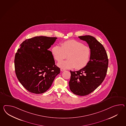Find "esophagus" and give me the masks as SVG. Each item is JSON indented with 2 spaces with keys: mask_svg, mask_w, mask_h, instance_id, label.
Segmentation results:
<instances>
[{
  "mask_svg": "<svg viewBox=\"0 0 126 126\" xmlns=\"http://www.w3.org/2000/svg\"><path fill=\"white\" fill-rule=\"evenodd\" d=\"M61 71H65V70L64 69H63V68H61Z\"/></svg>",
  "mask_w": 126,
  "mask_h": 126,
  "instance_id": "34e87169",
  "label": "esophagus"
}]
</instances>
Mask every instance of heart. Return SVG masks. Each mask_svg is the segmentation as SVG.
<instances>
[{"label":"heart","instance_id":"obj_1","mask_svg":"<svg viewBox=\"0 0 126 126\" xmlns=\"http://www.w3.org/2000/svg\"><path fill=\"white\" fill-rule=\"evenodd\" d=\"M91 49L83 43L74 40H66L61 44V46L55 45L51 49V53L55 60L61 61L67 55L68 60L60 62L59 67L63 69L80 70L85 67L89 62Z\"/></svg>","mask_w":126,"mask_h":126}]
</instances>
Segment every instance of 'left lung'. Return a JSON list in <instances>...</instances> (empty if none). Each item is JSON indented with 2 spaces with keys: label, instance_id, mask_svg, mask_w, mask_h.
Wrapping results in <instances>:
<instances>
[{
  "label": "left lung",
  "instance_id": "1",
  "mask_svg": "<svg viewBox=\"0 0 126 126\" xmlns=\"http://www.w3.org/2000/svg\"><path fill=\"white\" fill-rule=\"evenodd\" d=\"M86 41L91 49L88 64L79 71L71 72L70 89L77 95L84 96L93 92L104 80L108 71V59L101 43L91 35L79 36Z\"/></svg>",
  "mask_w": 126,
  "mask_h": 126
}]
</instances>
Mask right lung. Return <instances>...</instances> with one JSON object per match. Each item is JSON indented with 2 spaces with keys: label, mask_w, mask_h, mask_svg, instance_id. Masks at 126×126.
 <instances>
[{
  "label": "right lung",
  "mask_w": 126,
  "mask_h": 126,
  "mask_svg": "<svg viewBox=\"0 0 126 126\" xmlns=\"http://www.w3.org/2000/svg\"><path fill=\"white\" fill-rule=\"evenodd\" d=\"M56 37L35 36L23 41L16 53V75L29 92L41 94L52 85L60 68L55 64L49 49Z\"/></svg>",
  "instance_id": "obj_1"
}]
</instances>
